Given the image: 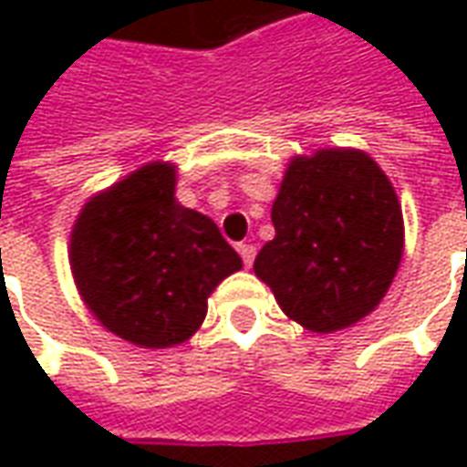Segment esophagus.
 <instances>
[{"mask_svg":"<svg viewBox=\"0 0 467 467\" xmlns=\"http://www.w3.org/2000/svg\"><path fill=\"white\" fill-rule=\"evenodd\" d=\"M237 253H240V257H243L244 267H253V263H254V253H257V250H254V244H250V243H240V244H237Z\"/></svg>","mask_w":467,"mask_h":467,"instance_id":"34e87169","label":"esophagus"}]
</instances>
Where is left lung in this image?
Returning <instances> with one entry per match:
<instances>
[{
    "label": "left lung",
    "instance_id": "obj_1",
    "mask_svg": "<svg viewBox=\"0 0 467 467\" xmlns=\"http://www.w3.org/2000/svg\"><path fill=\"white\" fill-rule=\"evenodd\" d=\"M273 224L275 237L253 270L305 330H345L390 290L405 224L395 187L368 152L295 154L273 202Z\"/></svg>",
    "mask_w": 467,
    "mask_h": 467
}]
</instances>
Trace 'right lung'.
Returning a JSON list of instances; mask_svg holds the SVG:
<instances>
[{"instance_id":"add662e5","label":"right lung","mask_w":467,"mask_h":467,"mask_svg":"<svg viewBox=\"0 0 467 467\" xmlns=\"http://www.w3.org/2000/svg\"><path fill=\"white\" fill-rule=\"evenodd\" d=\"M177 164H142L92 194L69 234V267L87 310L137 348L190 340L214 287L243 267L217 224L174 200Z\"/></svg>"}]
</instances>
